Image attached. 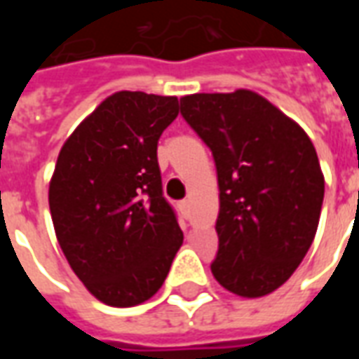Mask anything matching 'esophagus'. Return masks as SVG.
<instances>
[{"label":"esophagus","mask_w":359,"mask_h":359,"mask_svg":"<svg viewBox=\"0 0 359 359\" xmlns=\"http://www.w3.org/2000/svg\"><path fill=\"white\" fill-rule=\"evenodd\" d=\"M188 208H190V202H188V200H182V202H179V210L182 211L184 215L188 213Z\"/></svg>","instance_id":"34e87169"}]
</instances>
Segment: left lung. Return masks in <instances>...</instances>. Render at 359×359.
<instances>
[{
	"label": "left lung",
	"instance_id": "8db88e82",
	"mask_svg": "<svg viewBox=\"0 0 359 359\" xmlns=\"http://www.w3.org/2000/svg\"><path fill=\"white\" fill-rule=\"evenodd\" d=\"M180 115L211 149L217 169L213 277L244 298L273 292L316 236L325 180L313 144L250 90L184 95Z\"/></svg>",
	"mask_w": 359,
	"mask_h": 359
}]
</instances>
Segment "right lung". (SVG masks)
<instances>
[{
	"label": "right lung",
	"instance_id": "obj_1",
	"mask_svg": "<svg viewBox=\"0 0 359 359\" xmlns=\"http://www.w3.org/2000/svg\"><path fill=\"white\" fill-rule=\"evenodd\" d=\"M177 115L172 95L117 92L59 151L50 182L59 246L76 277L107 306L149 300L182 244L157 163L159 136Z\"/></svg>",
	"mask_w": 359,
	"mask_h": 359
}]
</instances>
